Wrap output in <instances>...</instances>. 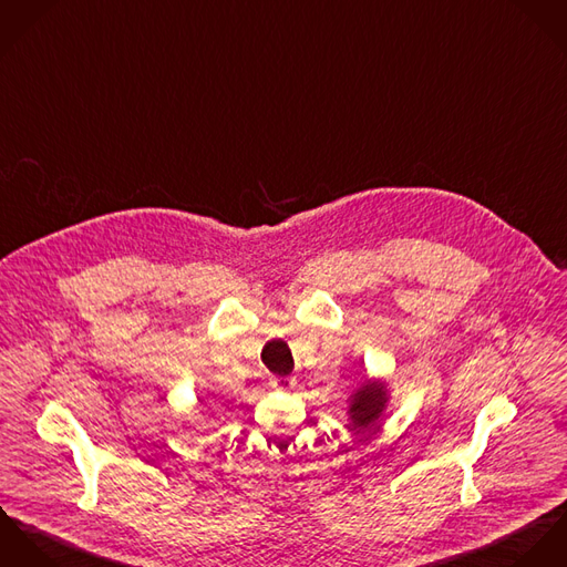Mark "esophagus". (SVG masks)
Segmentation results:
<instances>
[{
	"instance_id": "esophagus-1",
	"label": "esophagus",
	"mask_w": 567,
	"mask_h": 567,
	"mask_svg": "<svg viewBox=\"0 0 567 567\" xmlns=\"http://www.w3.org/2000/svg\"><path fill=\"white\" fill-rule=\"evenodd\" d=\"M296 384V380L291 377H274L271 378V386L276 389H291Z\"/></svg>"
}]
</instances>
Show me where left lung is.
Masks as SVG:
<instances>
[{
  "instance_id": "obj_1",
  "label": "left lung",
  "mask_w": 567,
  "mask_h": 567,
  "mask_svg": "<svg viewBox=\"0 0 567 567\" xmlns=\"http://www.w3.org/2000/svg\"><path fill=\"white\" fill-rule=\"evenodd\" d=\"M386 404V389L382 382H365L352 393V406H350V420H352V431L361 433L370 429L382 409Z\"/></svg>"
}]
</instances>
